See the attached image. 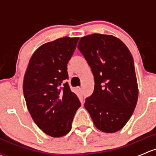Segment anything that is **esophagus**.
Masks as SVG:
<instances>
[{
	"label": "esophagus",
	"mask_w": 156,
	"mask_h": 156,
	"mask_svg": "<svg viewBox=\"0 0 156 156\" xmlns=\"http://www.w3.org/2000/svg\"><path fill=\"white\" fill-rule=\"evenodd\" d=\"M78 90L79 92L81 94H83V90H82V88L81 87H78Z\"/></svg>",
	"instance_id": "obj_1"
}]
</instances>
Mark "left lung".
<instances>
[{"label":"left lung","instance_id":"1","mask_svg":"<svg viewBox=\"0 0 156 156\" xmlns=\"http://www.w3.org/2000/svg\"><path fill=\"white\" fill-rule=\"evenodd\" d=\"M78 48L95 80L94 91L84 107L98 129L118 132L132 117L138 98L132 54L120 39L106 34L81 37Z\"/></svg>","mask_w":156,"mask_h":156}]
</instances>
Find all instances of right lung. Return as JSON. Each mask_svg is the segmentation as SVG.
Listing matches in <instances>:
<instances>
[{
	"instance_id": "right-lung-1",
	"label": "right lung",
	"mask_w": 156,
	"mask_h": 156,
	"mask_svg": "<svg viewBox=\"0 0 156 156\" xmlns=\"http://www.w3.org/2000/svg\"><path fill=\"white\" fill-rule=\"evenodd\" d=\"M78 39L65 37L42 45L33 54L24 75L23 92L29 113L39 129L53 137L70 132L81 106L68 83H63Z\"/></svg>"
}]
</instances>
